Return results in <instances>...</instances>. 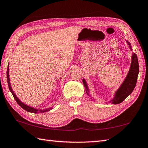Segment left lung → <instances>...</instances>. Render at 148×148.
<instances>
[{"instance_id":"1","label":"left lung","mask_w":148,"mask_h":148,"mask_svg":"<svg viewBox=\"0 0 148 148\" xmlns=\"http://www.w3.org/2000/svg\"><path fill=\"white\" fill-rule=\"evenodd\" d=\"M126 41L127 42V45L129 46V48L132 51V47L131 46L130 42L126 40ZM138 73L139 67L137 56H136V55L135 53H132V62H131L129 71H128V73L123 82L122 83L121 86L117 89V90L115 91L113 99L109 100L108 102H111V104H120V103H121L123 100L126 99V97L127 96H129L132 93L133 90H134L136 84V80H137ZM82 82L83 84L85 87L86 93H87L89 97H90V90H89L87 82L86 81L84 78H83ZM91 99H92L91 98Z\"/></svg>"}]
</instances>
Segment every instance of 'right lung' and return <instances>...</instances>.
Returning <instances> with one entry per match:
<instances>
[{
	"instance_id": "obj_1",
	"label": "right lung",
	"mask_w": 148,
	"mask_h": 148,
	"mask_svg": "<svg viewBox=\"0 0 148 148\" xmlns=\"http://www.w3.org/2000/svg\"><path fill=\"white\" fill-rule=\"evenodd\" d=\"M9 64H8V69H7V80H8V87H9V90L11 91V93L13 95V96L14 97V99H15V100L16 101V102L18 103V104L20 106L23 108L24 110H25L27 111H28V112L30 113H44V112H46V111H48L49 110H51L53 109V107H49L48 108H46V109H43V110H42V109H37V108H35L33 107H31L27 105L26 104H24V102H22L21 100L19 99L17 96L14 93V91L13 90V89L12 88V86H11V83H10V71H9Z\"/></svg>"
}]
</instances>
